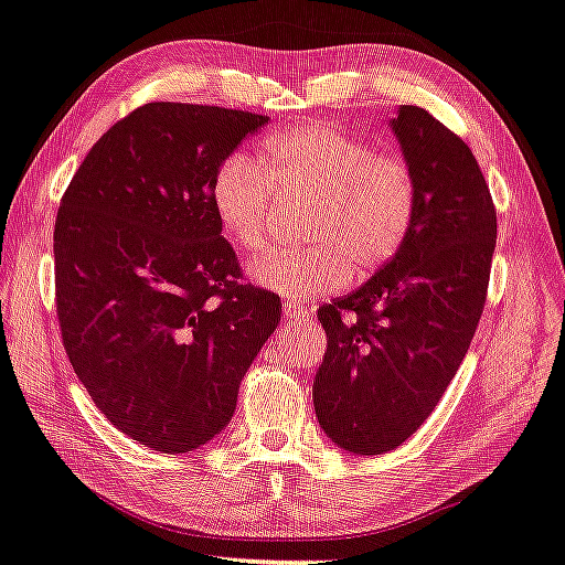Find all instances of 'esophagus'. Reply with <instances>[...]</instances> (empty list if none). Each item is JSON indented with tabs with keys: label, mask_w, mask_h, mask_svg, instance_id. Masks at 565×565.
Returning <instances> with one entry per match:
<instances>
[{
	"label": "esophagus",
	"mask_w": 565,
	"mask_h": 565,
	"mask_svg": "<svg viewBox=\"0 0 565 565\" xmlns=\"http://www.w3.org/2000/svg\"><path fill=\"white\" fill-rule=\"evenodd\" d=\"M282 312H285V318H290V320H300V318H308V306H302V302H285L282 306Z\"/></svg>",
	"instance_id": "34e87169"
}]
</instances>
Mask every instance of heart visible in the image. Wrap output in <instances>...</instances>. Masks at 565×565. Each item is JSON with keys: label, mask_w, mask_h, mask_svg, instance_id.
I'll list each match as a JSON object with an SVG mask.
<instances>
[{"label": "heart", "mask_w": 565, "mask_h": 565, "mask_svg": "<svg viewBox=\"0 0 565 565\" xmlns=\"http://www.w3.org/2000/svg\"><path fill=\"white\" fill-rule=\"evenodd\" d=\"M210 199L216 222L239 253H259L277 227L280 199L308 204L300 249H277L253 280L306 302L363 280L402 253L419 214V177L402 153L376 151L333 124L280 131L263 143V163L232 153L216 169Z\"/></svg>", "instance_id": "obj_1"}]
</instances>
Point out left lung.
I'll return each mask as SVG.
<instances>
[{
  "mask_svg": "<svg viewBox=\"0 0 565 565\" xmlns=\"http://www.w3.org/2000/svg\"><path fill=\"white\" fill-rule=\"evenodd\" d=\"M392 128L419 177L414 230L369 282L318 308L328 349L312 404L353 455L392 452L439 404L482 318L498 239L470 146L416 106L398 108Z\"/></svg>",
  "mask_w": 565,
  "mask_h": 565,
  "instance_id": "1",
  "label": "left lung"
}]
</instances>
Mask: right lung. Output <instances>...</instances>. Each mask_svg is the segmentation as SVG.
<instances>
[{
    "mask_svg": "<svg viewBox=\"0 0 565 565\" xmlns=\"http://www.w3.org/2000/svg\"><path fill=\"white\" fill-rule=\"evenodd\" d=\"M267 116L146 103L98 138L55 220L60 333L95 406L138 445L192 452L227 427L280 323L242 282L210 186Z\"/></svg>",
    "mask_w": 565,
    "mask_h": 565,
    "instance_id": "1",
    "label": "right lung"
}]
</instances>
